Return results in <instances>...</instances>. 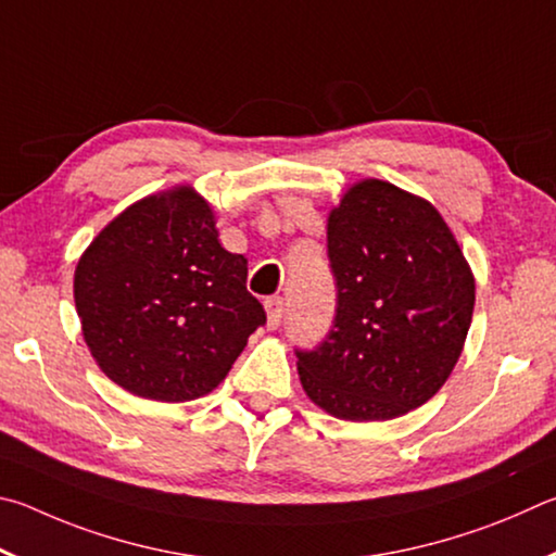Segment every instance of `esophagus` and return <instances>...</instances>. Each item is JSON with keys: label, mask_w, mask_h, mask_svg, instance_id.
Returning <instances> with one entry per match:
<instances>
[{"label": "esophagus", "mask_w": 556, "mask_h": 556, "mask_svg": "<svg viewBox=\"0 0 556 556\" xmlns=\"http://www.w3.org/2000/svg\"><path fill=\"white\" fill-rule=\"evenodd\" d=\"M266 313H268V327L278 329L280 323H283V313H286V300L280 295H273L266 300Z\"/></svg>", "instance_id": "34e87169"}]
</instances>
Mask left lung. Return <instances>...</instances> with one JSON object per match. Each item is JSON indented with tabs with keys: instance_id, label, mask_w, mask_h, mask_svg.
<instances>
[{
	"instance_id": "obj_1",
	"label": "left lung",
	"mask_w": 556,
	"mask_h": 556,
	"mask_svg": "<svg viewBox=\"0 0 556 556\" xmlns=\"http://www.w3.org/2000/svg\"><path fill=\"white\" fill-rule=\"evenodd\" d=\"M337 307L323 342L295 349L300 383L329 415L393 420L440 391L462 356L473 276L430 202L364 180L329 214Z\"/></svg>"
}]
</instances>
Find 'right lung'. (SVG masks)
<instances>
[{"label":"right lung","mask_w":556,"mask_h":556,"mask_svg":"<svg viewBox=\"0 0 556 556\" xmlns=\"http://www.w3.org/2000/svg\"><path fill=\"white\" fill-rule=\"evenodd\" d=\"M247 273V258L222 249L210 204L190 188L131 204L75 268V307L94 362L149 401L210 393L266 325Z\"/></svg>","instance_id":"right-lung-1"}]
</instances>
